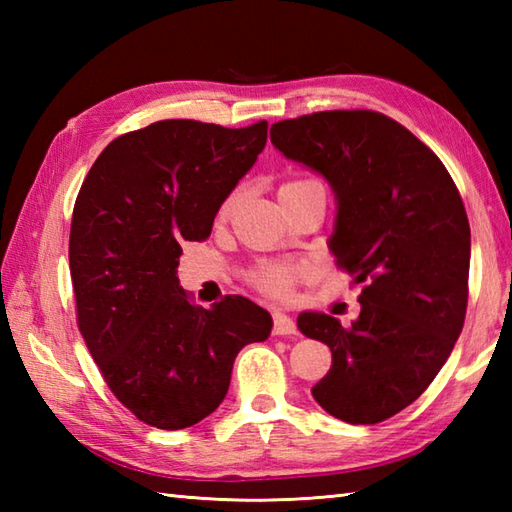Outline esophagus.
I'll return each mask as SVG.
<instances>
[{
	"instance_id": "obj_1",
	"label": "esophagus",
	"mask_w": 512,
	"mask_h": 512,
	"mask_svg": "<svg viewBox=\"0 0 512 512\" xmlns=\"http://www.w3.org/2000/svg\"><path fill=\"white\" fill-rule=\"evenodd\" d=\"M273 319H275V328H273V332H275L277 336L297 334V323L292 321V317H288L286 312H275V314H273Z\"/></svg>"
}]
</instances>
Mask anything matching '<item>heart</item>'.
<instances>
[{
  "label": "heart",
  "mask_w": 512,
  "mask_h": 512,
  "mask_svg": "<svg viewBox=\"0 0 512 512\" xmlns=\"http://www.w3.org/2000/svg\"><path fill=\"white\" fill-rule=\"evenodd\" d=\"M308 180H290V182H284L279 187V193H284L292 187H297V184H303ZM233 204H235V193L228 195V198L220 204V209H217V222H226L228 217H231V211H233ZM299 270L292 268V266H264L259 268L257 273L253 275L255 284L262 288L264 292H268V295H275V297H286L290 288H292V281H295Z\"/></svg>",
  "instance_id": "heart-1"
}]
</instances>
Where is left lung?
<instances>
[{
    "label": "left lung",
    "mask_w": 512,
    "mask_h": 512,
    "mask_svg": "<svg viewBox=\"0 0 512 512\" xmlns=\"http://www.w3.org/2000/svg\"><path fill=\"white\" fill-rule=\"evenodd\" d=\"M270 143L328 180V246L365 281L347 328L330 314H299V330L332 350L312 396L339 420L383 422L431 385L462 332L471 228L460 193L427 145L378 112L290 118L270 127Z\"/></svg>",
    "instance_id": "left-lung-1"
}]
</instances>
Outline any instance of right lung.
Wrapping results in <instances>:
<instances>
[{"label": "right lung", "mask_w": 512, "mask_h": 512, "mask_svg": "<svg viewBox=\"0 0 512 512\" xmlns=\"http://www.w3.org/2000/svg\"><path fill=\"white\" fill-rule=\"evenodd\" d=\"M266 138V121H158L112 140L83 180L70 228L79 330L107 387L151 427L176 431L213 413L239 350L273 330L246 297L191 306L176 277L180 244L211 235Z\"/></svg>", "instance_id": "obj_1"}]
</instances>
